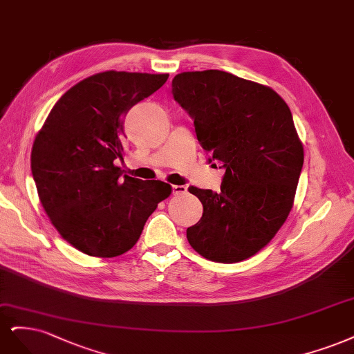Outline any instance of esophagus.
<instances>
[{
	"label": "esophagus",
	"instance_id": "34e87169",
	"mask_svg": "<svg viewBox=\"0 0 354 354\" xmlns=\"http://www.w3.org/2000/svg\"><path fill=\"white\" fill-rule=\"evenodd\" d=\"M187 192V187L185 185H174L172 187V194L174 196H180V194Z\"/></svg>",
	"mask_w": 354,
	"mask_h": 354
}]
</instances>
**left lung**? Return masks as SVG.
<instances>
[{
    "mask_svg": "<svg viewBox=\"0 0 354 354\" xmlns=\"http://www.w3.org/2000/svg\"><path fill=\"white\" fill-rule=\"evenodd\" d=\"M172 94L194 119L209 163L225 169L221 191L189 188L203 216L187 230L188 243L221 263L252 257L288 218L304 162L287 102L269 86L222 71L179 73Z\"/></svg>",
    "mask_w": 354,
    "mask_h": 354,
    "instance_id": "left-lung-1",
    "label": "left lung"
}]
</instances>
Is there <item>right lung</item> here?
I'll use <instances>...</instances> for the list:
<instances>
[{
  "label": "right lung",
  "instance_id": "add662e5",
  "mask_svg": "<svg viewBox=\"0 0 354 354\" xmlns=\"http://www.w3.org/2000/svg\"><path fill=\"white\" fill-rule=\"evenodd\" d=\"M169 75L102 72L55 102L32 147L30 169L45 213L79 252L116 257L131 250L172 188L123 175L124 118Z\"/></svg>",
  "mask_w": 354,
  "mask_h": 354
}]
</instances>
